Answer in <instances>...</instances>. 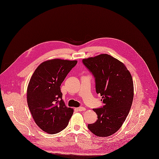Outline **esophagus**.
I'll return each instance as SVG.
<instances>
[{"instance_id":"34e87169","label":"esophagus","mask_w":159,"mask_h":159,"mask_svg":"<svg viewBox=\"0 0 159 159\" xmlns=\"http://www.w3.org/2000/svg\"><path fill=\"white\" fill-rule=\"evenodd\" d=\"M77 109L79 111H85L86 109L85 107H78Z\"/></svg>"}]
</instances>
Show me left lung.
Wrapping results in <instances>:
<instances>
[{"mask_svg": "<svg viewBox=\"0 0 159 159\" xmlns=\"http://www.w3.org/2000/svg\"><path fill=\"white\" fill-rule=\"evenodd\" d=\"M82 63L93 75L96 92L104 104L93 109L98 119L88 128L98 136H111L122 127L129 112L134 95L131 75L124 64L107 54L84 59Z\"/></svg>", "mask_w": 159, "mask_h": 159, "instance_id": "left-lung-1", "label": "left lung"}]
</instances>
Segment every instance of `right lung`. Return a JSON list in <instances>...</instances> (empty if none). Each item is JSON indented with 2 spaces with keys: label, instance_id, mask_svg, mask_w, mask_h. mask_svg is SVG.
<instances>
[{
  "label": "right lung",
  "instance_id": "1",
  "mask_svg": "<svg viewBox=\"0 0 159 159\" xmlns=\"http://www.w3.org/2000/svg\"><path fill=\"white\" fill-rule=\"evenodd\" d=\"M77 61L48 60L35 70L27 89V101L35 124L49 134H56L67 126L73 109L67 107L60 86Z\"/></svg>",
  "mask_w": 159,
  "mask_h": 159
}]
</instances>
